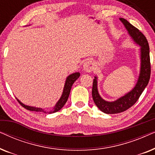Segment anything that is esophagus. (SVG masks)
<instances>
[{
  "label": "esophagus",
  "instance_id": "obj_1",
  "mask_svg": "<svg viewBox=\"0 0 155 155\" xmlns=\"http://www.w3.org/2000/svg\"><path fill=\"white\" fill-rule=\"evenodd\" d=\"M83 69L87 73L93 71V69H94V63H93V61L92 60H88L86 62H84L83 64Z\"/></svg>",
  "mask_w": 155,
  "mask_h": 155
}]
</instances>
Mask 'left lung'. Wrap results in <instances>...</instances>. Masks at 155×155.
Here are the masks:
<instances>
[{
  "mask_svg": "<svg viewBox=\"0 0 155 155\" xmlns=\"http://www.w3.org/2000/svg\"><path fill=\"white\" fill-rule=\"evenodd\" d=\"M120 20L126 27L129 35L133 38V39L140 46V73L138 80L135 87L125 96L112 102L104 100L99 96L98 90H97V77L94 78L93 80L92 91V99L95 104L101 111L109 114L120 113V112L126 111L133 105H134L135 102L138 100L145 88L147 87L150 78V74H151L150 47L147 39L138 29L131 25L124 18H120Z\"/></svg>",
  "mask_w": 155,
  "mask_h": 155,
  "instance_id": "8db88e82",
  "label": "left lung"
}]
</instances>
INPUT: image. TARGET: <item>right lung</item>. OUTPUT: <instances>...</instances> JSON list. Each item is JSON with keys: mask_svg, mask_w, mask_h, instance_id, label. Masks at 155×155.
I'll return each mask as SVG.
<instances>
[{"mask_svg": "<svg viewBox=\"0 0 155 155\" xmlns=\"http://www.w3.org/2000/svg\"><path fill=\"white\" fill-rule=\"evenodd\" d=\"M80 73H75L72 74V75H69L68 77L67 78L66 81H65V83L64 89H63V92L62 96H61V99H59L58 102L56 103V106H55V107H54V109H53L52 111L48 112V114L55 113V112L58 111L59 110H61V109H62L63 106L65 105V104L66 103L68 99V97H69L70 92H71L72 85H73V84L74 83V82H75V80L80 77ZM17 100H18V102L20 104V105L22 106V107L25 108V109H27V110H29V111H38V112L39 111V112H43V113H46V111H44L43 109H41V108H36V107H29V106L25 105L24 104L20 102V101H19L18 99H17Z\"/></svg>", "mask_w": 155, "mask_h": 155, "instance_id": "1", "label": "right lung"}]
</instances>
